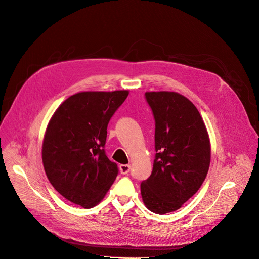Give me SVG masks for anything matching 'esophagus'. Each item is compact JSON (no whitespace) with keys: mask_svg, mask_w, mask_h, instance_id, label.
<instances>
[{"mask_svg":"<svg viewBox=\"0 0 259 259\" xmlns=\"http://www.w3.org/2000/svg\"><path fill=\"white\" fill-rule=\"evenodd\" d=\"M119 170H120V174L126 175L130 171V165L129 164H120L119 165Z\"/></svg>","mask_w":259,"mask_h":259,"instance_id":"34e87169","label":"esophagus"}]
</instances>
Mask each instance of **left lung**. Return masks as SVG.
Returning a JSON list of instances; mask_svg holds the SVG:
<instances>
[{
    "instance_id": "1",
    "label": "left lung",
    "mask_w": 259,
    "mask_h": 259,
    "mask_svg": "<svg viewBox=\"0 0 259 259\" xmlns=\"http://www.w3.org/2000/svg\"><path fill=\"white\" fill-rule=\"evenodd\" d=\"M155 119V159L141 183L147 208L164 214L179 209L201 187L210 164V143L193 103L171 92L146 93Z\"/></svg>"
}]
</instances>
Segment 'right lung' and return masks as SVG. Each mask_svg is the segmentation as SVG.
Segmentation results:
<instances>
[{"label":"right lung","instance_id":"right-lung-1","mask_svg":"<svg viewBox=\"0 0 259 259\" xmlns=\"http://www.w3.org/2000/svg\"><path fill=\"white\" fill-rule=\"evenodd\" d=\"M128 95L78 93L62 103L48 125L42 144L47 177L62 197L84 208L104 198L118 174L104 148L109 120Z\"/></svg>","mask_w":259,"mask_h":259}]
</instances>
